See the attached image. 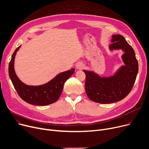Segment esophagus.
Returning a JSON list of instances; mask_svg holds the SVG:
<instances>
[{
  "instance_id": "obj_1",
  "label": "esophagus",
  "mask_w": 149,
  "mask_h": 149,
  "mask_svg": "<svg viewBox=\"0 0 149 149\" xmlns=\"http://www.w3.org/2000/svg\"><path fill=\"white\" fill-rule=\"evenodd\" d=\"M84 67H85L84 64H83V63H78V64H77V65H76V68H77V69H79V70H81V69L84 68Z\"/></svg>"
}]
</instances>
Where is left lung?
Wrapping results in <instances>:
<instances>
[{"instance_id": "obj_1", "label": "left lung", "mask_w": 149, "mask_h": 149, "mask_svg": "<svg viewBox=\"0 0 149 149\" xmlns=\"http://www.w3.org/2000/svg\"><path fill=\"white\" fill-rule=\"evenodd\" d=\"M111 52L121 50V59L125 65L120 66L109 76H100L92 70H85V91L93 102L107 104L125 98L134 85L138 72V64L135 52L121 35H112Z\"/></svg>"}]
</instances>
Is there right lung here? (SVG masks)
I'll use <instances>...</instances> for the list:
<instances>
[{"label": "right lung", "instance_id": "right-lung-1", "mask_svg": "<svg viewBox=\"0 0 149 149\" xmlns=\"http://www.w3.org/2000/svg\"><path fill=\"white\" fill-rule=\"evenodd\" d=\"M20 47L14 51L8 68L9 76L17 93L24 101L33 105L46 106L55 102L62 93L64 83L74 73L75 69L60 73L45 84L37 86L26 85L19 79L14 70L15 57Z\"/></svg>", "mask_w": 149, "mask_h": 149}]
</instances>
